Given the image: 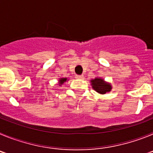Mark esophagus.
Here are the masks:
<instances>
[{
	"instance_id": "34e87169",
	"label": "esophagus",
	"mask_w": 153,
	"mask_h": 153,
	"mask_svg": "<svg viewBox=\"0 0 153 153\" xmlns=\"http://www.w3.org/2000/svg\"><path fill=\"white\" fill-rule=\"evenodd\" d=\"M76 78L79 79H84V76L83 75H76Z\"/></svg>"
}]
</instances>
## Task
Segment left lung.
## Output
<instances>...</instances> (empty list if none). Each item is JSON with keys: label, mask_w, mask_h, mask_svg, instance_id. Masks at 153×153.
Returning <instances> with one entry per match:
<instances>
[{"label": "left lung", "mask_w": 153, "mask_h": 153, "mask_svg": "<svg viewBox=\"0 0 153 153\" xmlns=\"http://www.w3.org/2000/svg\"><path fill=\"white\" fill-rule=\"evenodd\" d=\"M90 83L93 90L100 94L103 95L109 93L112 90V85L101 77H95L90 79Z\"/></svg>", "instance_id": "1"}]
</instances>
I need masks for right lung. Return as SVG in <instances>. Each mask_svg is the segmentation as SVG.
Segmentation results:
<instances>
[{
  "instance_id": "add662e5",
  "label": "right lung",
  "mask_w": 153,
  "mask_h": 153,
  "mask_svg": "<svg viewBox=\"0 0 153 153\" xmlns=\"http://www.w3.org/2000/svg\"><path fill=\"white\" fill-rule=\"evenodd\" d=\"M69 79H67V77H61L59 79V80H58V84H59V86H61L63 83H66V82Z\"/></svg>"
}]
</instances>
